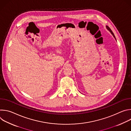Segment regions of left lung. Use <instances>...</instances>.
Segmentation results:
<instances>
[{
    "mask_svg": "<svg viewBox=\"0 0 131 131\" xmlns=\"http://www.w3.org/2000/svg\"><path fill=\"white\" fill-rule=\"evenodd\" d=\"M106 28H107V29H108V30L111 32V34L112 35H113V36H114V38H115V39L116 40V37H115V35H114V34L113 33V31H112V30H111V29H110V28L108 26H106Z\"/></svg>",
    "mask_w": 131,
    "mask_h": 131,
    "instance_id": "1",
    "label": "left lung"
}]
</instances>
